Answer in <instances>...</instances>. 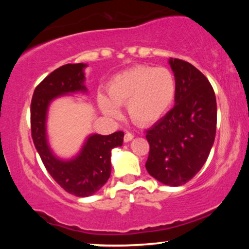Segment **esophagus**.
Segmentation results:
<instances>
[{
  "label": "esophagus",
  "mask_w": 249,
  "mask_h": 249,
  "mask_svg": "<svg viewBox=\"0 0 249 249\" xmlns=\"http://www.w3.org/2000/svg\"><path fill=\"white\" fill-rule=\"evenodd\" d=\"M133 137H134V136H133V134L131 133V132H126V133H125V136H124V142H127L132 141Z\"/></svg>",
  "instance_id": "esophagus-1"
}]
</instances>
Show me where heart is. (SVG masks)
<instances>
[{
	"mask_svg": "<svg viewBox=\"0 0 249 249\" xmlns=\"http://www.w3.org/2000/svg\"><path fill=\"white\" fill-rule=\"evenodd\" d=\"M177 95V81L166 68L136 65L111 79L107 96H99V107L107 116L117 117L126 104L131 121L139 126L156 124L167 113Z\"/></svg>",
	"mask_w": 249,
	"mask_h": 249,
	"instance_id": "heart-1",
	"label": "heart"
}]
</instances>
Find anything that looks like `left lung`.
<instances>
[{
	"mask_svg": "<svg viewBox=\"0 0 249 249\" xmlns=\"http://www.w3.org/2000/svg\"><path fill=\"white\" fill-rule=\"evenodd\" d=\"M177 81L176 105L146 131L150 151L145 167L168 186L186 184L201 170L216 131L215 93L202 72L179 58H170Z\"/></svg>",
	"mask_w": 249,
	"mask_h": 249,
	"instance_id": "1",
	"label": "left lung"
}]
</instances>
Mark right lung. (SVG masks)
Segmentation results:
<instances>
[{"label":"right lung","mask_w":249,"mask_h":249,"mask_svg":"<svg viewBox=\"0 0 249 249\" xmlns=\"http://www.w3.org/2000/svg\"><path fill=\"white\" fill-rule=\"evenodd\" d=\"M85 67L83 63L65 64L53 71L36 87L30 107L31 137L45 168L63 190L82 198L92 196L104 186L111 174V150L122 146L124 141L123 131L108 136L92 134L81 153L68 161L57 159L50 151L45 133L48 107L61 95L87 91L83 85Z\"/></svg>","instance_id":"add662e5"}]
</instances>
